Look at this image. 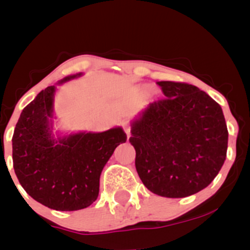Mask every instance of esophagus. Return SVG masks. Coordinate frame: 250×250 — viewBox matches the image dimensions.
<instances>
[{
	"instance_id": "1",
	"label": "esophagus",
	"mask_w": 250,
	"mask_h": 250,
	"mask_svg": "<svg viewBox=\"0 0 250 250\" xmlns=\"http://www.w3.org/2000/svg\"><path fill=\"white\" fill-rule=\"evenodd\" d=\"M122 127H123V130L125 131V134H127V136L128 137L130 136V129H131L130 123H129L128 121H125V122L122 123Z\"/></svg>"
}]
</instances>
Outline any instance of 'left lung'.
Returning a JSON list of instances; mask_svg holds the SVG:
<instances>
[{"instance_id":"obj_1","label":"left lung","mask_w":250,"mask_h":250,"mask_svg":"<svg viewBox=\"0 0 250 250\" xmlns=\"http://www.w3.org/2000/svg\"><path fill=\"white\" fill-rule=\"evenodd\" d=\"M165 99L131 121L137 174L151 193L186 197L208 187L222 168L228 129L221 105L182 82H157Z\"/></svg>"}]
</instances>
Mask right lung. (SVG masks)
<instances>
[{"mask_svg":"<svg viewBox=\"0 0 250 250\" xmlns=\"http://www.w3.org/2000/svg\"><path fill=\"white\" fill-rule=\"evenodd\" d=\"M81 75L64 77L59 84ZM55 85L47 87L22 110L11 140L14 169L37 202L55 210H79L95 202L102 169L117 146L127 141V135L116 127L55 137Z\"/></svg>","mask_w":250,"mask_h":250,"instance_id":"right-lung-1","label":"right lung"}]
</instances>
